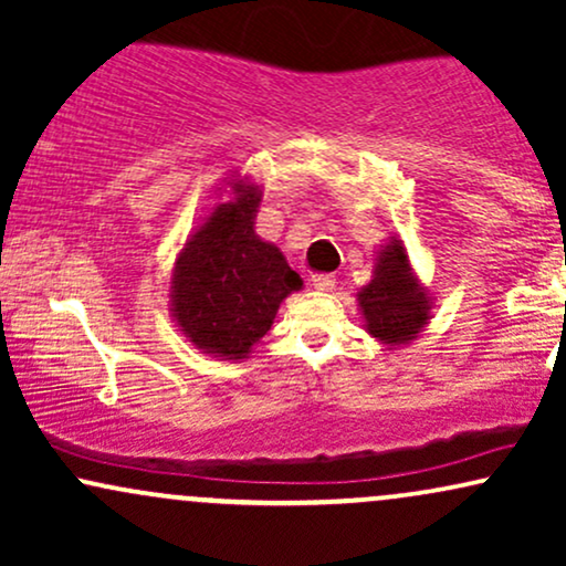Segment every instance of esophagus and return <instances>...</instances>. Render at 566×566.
<instances>
[{
  "label": "esophagus",
  "instance_id": "34e87169",
  "mask_svg": "<svg viewBox=\"0 0 566 566\" xmlns=\"http://www.w3.org/2000/svg\"><path fill=\"white\" fill-rule=\"evenodd\" d=\"M311 284H314V290H319V292H333L335 290V276L316 274L314 279H311Z\"/></svg>",
  "mask_w": 566,
  "mask_h": 566
}]
</instances>
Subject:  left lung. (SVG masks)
<instances>
[{
    "label": "left lung",
    "mask_w": 566,
    "mask_h": 566,
    "mask_svg": "<svg viewBox=\"0 0 566 566\" xmlns=\"http://www.w3.org/2000/svg\"><path fill=\"white\" fill-rule=\"evenodd\" d=\"M365 329L388 350L405 348L433 319V295L409 263L399 237H388L375 252L373 279L356 292Z\"/></svg>",
    "instance_id": "1"
}]
</instances>
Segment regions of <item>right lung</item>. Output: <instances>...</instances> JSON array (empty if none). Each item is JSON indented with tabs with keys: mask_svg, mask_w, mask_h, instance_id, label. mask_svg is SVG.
I'll return each mask as SVG.
<instances>
[{
	"mask_svg": "<svg viewBox=\"0 0 566 566\" xmlns=\"http://www.w3.org/2000/svg\"><path fill=\"white\" fill-rule=\"evenodd\" d=\"M220 199L175 255L170 316L201 354L239 361L269 333L279 305L303 290L276 244L255 233L263 186L231 172Z\"/></svg>",
	"mask_w": 566,
	"mask_h": 566,
	"instance_id": "obj_1",
	"label": "right lung"
}]
</instances>
